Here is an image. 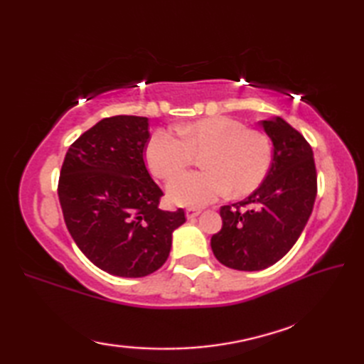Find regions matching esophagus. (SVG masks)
<instances>
[{"label": "esophagus", "instance_id": "esophagus-1", "mask_svg": "<svg viewBox=\"0 0 364 364\" xmlns=\"http://www.w3.org/2000/svg\"><path fill=\"white\" fill-rule=\"evenodd\" d=\"M200 213H202V210H198V208H188L186 218L188 219H196Z\"/></svg>", "mask_w": 364, "mask_h": 364}]
</instances>
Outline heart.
<instances>
[{
  "label": "heart",
  "mask_w": 364,
  "mask_h": 364,
  "mask_svg": "<svg viewBox=\"0 0 364 364\" xmlns=\"http://www.w3.org/2000/svg\"><path fill=\"white\" fill-rule=\"evenodd\" d=\"M154 131L145 161L159 180H172L202 156L205 170L184 173L168 184L176 205L203 206L219 197H244L257 191L269 173L272 149L264 133L231 117H210L178 128Z\"/></svg>",
  "instance_id": "heart-1"
}]
</instances>
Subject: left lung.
<instances>
[{
  "mask_svg": "<svg viewBox=\"0 0 364 364\" xmlns=\"http://www.w3.org/2000/svg\"><path fill=\"white\" fill-rule=\"evenodd\" d=\"M259 123L272 139V166L244 202L220 208L222 228L211 237L214 257L236 270H261L280 261L297 242L318 194L306 139L280 117Z\"/></svg>",
  "mask_w": 364,
  "mask_h": 364,
  "instance_id": "1",
  "label": "left lung"
}]
</instances>
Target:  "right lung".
Returning <instances> with one entry per match:
<instances>
[{
    "instance_id": "add662e5",
    "label": "right lung",
    "mask_w": 364,
    "mask_h": 364,
    "mask_svg": "<svg viewBox=\"0 0 364 364\" xmlns=\"http://www.w3.org/2000/svg\"><path fill=\"white\" fill-rule=\"evenodd\" d=\"M149 119L100 120L68 149L58 196L65 225L80 250L105 272L137 278L168 258L184 210H159L164 196L144 161Z\"/></svg>"
}]
</instances>
